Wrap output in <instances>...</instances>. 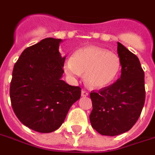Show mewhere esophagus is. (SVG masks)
<instances>
[{"label":"esophagus","instance_id":"obj_1","mask_svg":"<svg viewBox=\"0 0 155 155\" xmlns=\"http://www.w3.org/2000/svg\"><path fill=\"white\" fill-rule=\"evenodd\" d=\"M88 95H89V93L87 92V91H84V90L82 91V96H83V97H86V96H87Z\"/></svg>","mask_w":155,"mask_h":155}]
</instances>
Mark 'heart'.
Wrapping results in <instances>:
<instances>
[{"label": "heart", "instance_id": "1", "mask_svg": "<svg viewBox=\"0 0 155 155\" xmlns=\"http://www.w3.org/2000/svg\"><path fill=\"white\" fill-rule=\"evenodd\" d=\"M64 71L73 78L84 73V82L92 89H102L112 84L121 70L117 54L98 46L79 49L64 64Z\"/></svg>", "mask_w": 155, "mask_h": 155}]
</instances>
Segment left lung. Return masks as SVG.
Instances as JSON below:
<instances>
[{
    "mask_svg": "<svg viewBox=\"0 0 155 155\" xmlns=\"http://www.w3.org/2000/svg\"><path fill=\"white\" fill-rule=\"evenodd\" d=\"M121 77L109 87L91 91V124L104 136L114 137L129 131L141 114L145 104V73L139 59L117 42Z\"/></svg>",
    "mask_w": 155,
    "mask_h": 155,
    "instance_id": "8db88e82",
    "label": "left lung"
}]
</instances>
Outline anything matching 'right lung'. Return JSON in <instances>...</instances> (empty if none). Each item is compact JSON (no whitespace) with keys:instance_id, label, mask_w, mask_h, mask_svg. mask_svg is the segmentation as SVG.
Returning <instances> with one entry per match:
<instances>
[{"instance_id":"right-lung-1","label":"right lung","mask_w":155,"mask_h":155,"mask_svg":"<svg viewBox=\"0 0 155 155\" xmlns=\"http://www.w3.org/2000/svg\"><path fill=\"white\" fill-rule=\"evenodd\" d=\"M61 39L45 38L24 50L14 66L10 96L13 110L24 125L49 133L64 123L81 88L61 80L65 57Z\"/></svg>"}]
</instances>
